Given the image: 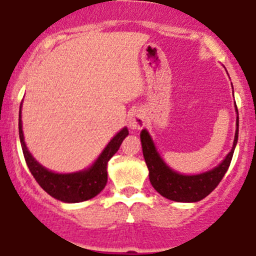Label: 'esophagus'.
<instances>
[{
  "label": "esophagus",
  "instance_id": "1",
  "mask_svg": "<svg viewBox=\"0 0 256 256\" xmlns=\"http://www.w3.org/2000/svg\"><path fill=\"white\" fill-rule=\"evenodd\" d=\"M145 115L141 110H134L128 115V126L131 130H141L145 126Z\"/></svg>",
  "mask_w": 256,
  "mask_h": 256
}]
</instances>
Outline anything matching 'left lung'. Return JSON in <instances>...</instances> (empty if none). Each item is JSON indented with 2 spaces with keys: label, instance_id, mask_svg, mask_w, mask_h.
<instances>
[{
  "label": "left lung",
  "instance_id": "1",
  "mask_svg": "<svg viewBox=\"0 0 256 256\" xmlns=\"http://www.w3.org/2000/svg\"><path fill=\"white\" fill-rule=\"evenodd\" d=\"M238 111V108H236ZM239 135V115L236 118V131H235L232 148L222 164L212 170L198 175H181L168 168L158 152L156 151L154 141L146 130L140 134L141 145L145 162L148 168V178L151 185L164 198L178 202H196L206 198L219 185L225 172L229 168L234 155L235 146Z\"/></svg>",
  "mask_w": 256,
  "mask_h": 256
}]
</instances>
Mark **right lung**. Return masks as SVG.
I'll use <instances>...</instances> for the list:
<instances>
[{
    "mask_svg": "<svg viewBox=\"0 0 256 256\" xmlns=\"http://www.w3.org/2000/svg\"><path fill=\"white\" fill-rule=\"evenodd\" d=\"M18 132L24 160H26L30 171L34 175V180L38 182V185L46 191L47 194L64 202H86V200L92 199L96 195L100 194L108 182V160L115 155L124 138L128 135V130L126 128L118 132V135L114 136L112 140L108 142V145L101 152L98 160L88 170L72 174H56L40 165L27 150L26 145H24V132H22L21 108H20Z\"/></svg>",
    "mask_w": 256,
    "mask_h": 256,
    "instance_id": "add662e5",
    "label": "right lung"
}]
</instances>
